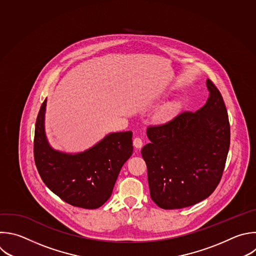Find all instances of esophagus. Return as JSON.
Here are the masks:
<instances>
[{"label":"esophagus","mask_w":256,"mask_h":256,"mask_svg":"<svg viewBox=\"0 0 256 256\" xmlns=\"http://www.w3.org/2000/svg\"><path fill=\"white\" fill-rule=\"evenodd\" d=\"M134 146L136 148H140L142 146V140L140 138L136 136L134 138Z\"/></svg>","instance_id":"obj_1"}]
</instances>
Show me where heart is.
<instances>
[{
	"mask_svg": "<svg viewBox=\"0 0 256 256\" xmlns=\"http://www.w3.org/2000/svg\"><path fill=\"white\" fill-rule=\"evenodd\" d=\"M172 110H173V108H172Z\"/></svg>",
	"mask_w": 256,
	"mask_h": 256,
	"instance_id": "obj_1",
	"label": "heart"
}]
</instances>
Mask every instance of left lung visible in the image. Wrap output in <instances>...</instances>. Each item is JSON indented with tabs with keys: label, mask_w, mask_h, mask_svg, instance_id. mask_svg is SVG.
Returning <instances> with one entry per match:
<instances>
[{
	"label": "left lung",
	"mask_w": 256,
	"mask_h": 256,
	"mask_svg": "<svg viewBox=\"0 0 256 256\" xmlns=\"http://www.w3.org/2000/svg\"><path fill=\"white\" fill-rule=\"evenodd\" d=\"M209 96L196 112H183L148 126L142 148L152 200L162 209H181L208 198L221 181L230 146L223 98L210 80Z\"/></svg>",
	"instance_id": "obj_1"
}]
</instances>
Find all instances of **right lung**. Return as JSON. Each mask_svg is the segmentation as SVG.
Wrapping results in <instances>:
<instances>
[{
	"label": "right lung",
	"instance_id": "1",
	"mask_svg": "<svg viewBox=\"0 0 256 256\" xmlns=\"http://www.w3.org/2000/svg\"><path fill=\"white\" fill-rule=\"evenodd\" d=\"M46 100L37 116L34 160L45 185L66 203L84 209L102 206L112 196L122 164L132 154V132H114L84 152L50 148L44 134Z\"/></svg>",
	"mask_w": 256,
	"mask_h": 256
}]
</instances>
